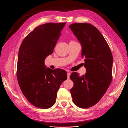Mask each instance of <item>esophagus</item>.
<instances>
[{"label":"esophagus","mask_w":128,"mask_h":128,"mask_svg":"<svg viewBox=\"0 0 128 128\" xmlns=\"http://www.w3.org/2000/svg\"><path fill=\"white\" fill-rule=\"evenodd\" d=\"M70 73L69 72H67V78H69V77H70Z\"/></svg>","instance_id":"1"}]
</instances>
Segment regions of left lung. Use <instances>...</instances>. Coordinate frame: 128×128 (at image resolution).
<instances>
[{
  "label": "left lung",
  "instance_id": "8db88e82",
  "mask_svg": "<svg viewBox=\"0 0 128 128\" xmlns=\"http://www.w3.org/2000/svg\"><path fill=\"white\" fill-rule=\"evenodd\" d=\"M82 45L86 74L72 72L74 83L70 90L73 102L88 108L99 102L112 80L113 56L106 40L97 28L88 23H76L69 26Z\"/></svg>",
  "mask_w": 128,
  "mask_h": 128
}]
</instances>
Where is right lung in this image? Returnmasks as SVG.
Segmentation results:
<instances>
[{
    "instance_id": "right-lung-1",
    "label": "right lung",
    "mask_w": 128,
    "mask_h": 128,
    "mask_svg": "<svg viewBox=\"0 0 128 128\" xmlns=\"http://www.w3.org/2000/svg\"><path fill=\"white\" fill-rule=\"evenodd\" d=\"M66 23H47L27 35L19 48L16 76L22 94L37 108L55 104L57 92L67 78L63 69L46 68L44 60L53 53Z\"/></svg>"
}]
</instances>
